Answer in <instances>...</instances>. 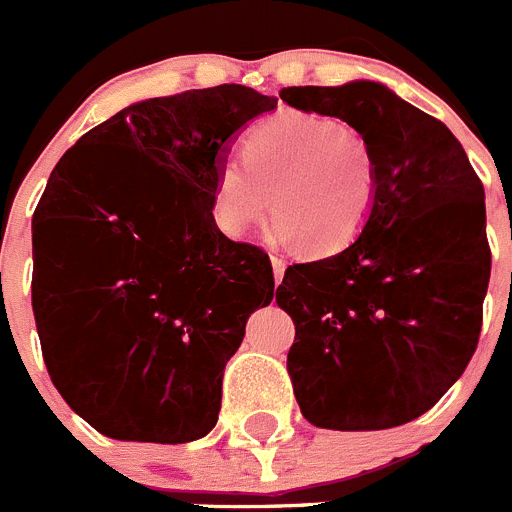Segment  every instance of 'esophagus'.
<instances>
[{"label":"esophagus","instance_id":"obj_1","mask_svg":"<svg viewBox=\"0 0 512 512\" xmlns=\"http://www.w3.org/2000/svg\"><path fill=\"white\" fill-rule=\"evenodd\" d=\"M271 266H274V282L279 284V282H282L287 264H284V259H279V256H271Z\"/></svg>","mask_w":512,"mask_h":512}]
</instances>
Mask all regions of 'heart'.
<instances>
[{
    "instance_id": "b5f03b06",
    "label": "heart",
    "mask_w": 512,
    "mask_h": 512,
    "mask_svg": "<svg viewBox=\"0 0 512 512\" xmlns=\"http://www.w3.org/2000/svg\"><path fill=\"white\" fill-rule=\"evenodd\" d=\"M377 189V153L361 130L312 112H279L243 135L241 164L217 166L212 217L225 235L243 238L271 210L277 241L333 256L364 233Z\"/></svg>"
}]
</instances>
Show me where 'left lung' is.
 Wrapping results in <instances>:
<instances>
[{
  "instance_id": "left-lung-1",
  "label": "left lung",
  "mask_w": 512,
  "mask_h": 512,
  "mask_svg": "<svg viewBox=\"0 0 512 512\" xmlns=\"http://www.w3.org/2000/svg\"><path fill=\"white\" fill-rule=\"evenodd\" d=\"M279 97L354 125L379 161L364 233L336 256L292 264L277 287L295 320L287 372L302 415L333 431L410 423L477 348L492 266L485 187L456 135L382 84Z\"/></svg>"
}]
</instances>
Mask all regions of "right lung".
<instances>
[{
    "label": "right lung",
    "mask_w": 512,
    "mask_h": 512,
    "mask_svg": "<svg viewBox=\"0 0 512 512\" xmlns=\"http://www.w3.org/2000/svg\"><path fill=\"white\" fill-rule=\"evenodd\" d=\"M277 99L243 84L130 104L76 140L33 215L45 369L92 428L187 443L215 428L223 369L274 297L269 253L212 217L228 140Z\"/></svg>",
    "instance_id": "obj_1"
}]
</instances>
